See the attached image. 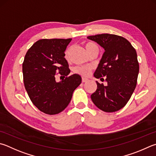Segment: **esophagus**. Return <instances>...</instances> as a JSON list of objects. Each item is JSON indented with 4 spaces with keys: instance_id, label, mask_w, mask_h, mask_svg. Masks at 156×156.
I'll return each instance as SVG.
<instances>
[{
    "instance_id": "1",
    "label": "esophagus",
    "mask_w": 156,
    "mask_h": 156,
    "mask_svg": "<svg viewBox=\"0 0 156 156\" xmlns=\"http://www.w3.org/2000/svg\"><path fill=\"white\" fill-rule=\"evenodd\" d=\"M88 81V79L86 78H82V82L83 83H86V82Z\"/></svg>"
}]
</instances>
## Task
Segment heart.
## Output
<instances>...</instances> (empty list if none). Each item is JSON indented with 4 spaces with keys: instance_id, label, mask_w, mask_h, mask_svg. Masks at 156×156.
I'll return each mask as SVG.
<instances>
[{
    "instance_id": "b5f03b06",
    "label": "heart",
    "mask_w": 156,
    "mask_h": 156,
    "mask_svg": "<svg viewBox=\"0 0 156 156\" xmlns=\"http://www.w3.org/2000/svg\"><path fill=\"white\" fill-rule=\"evenodd\" d=\"M85 48L89 52H90L91 51L95 48H98L97 45L95 44L92 42H87L85 44ZM69 52V48H67L66 52H65V57H68V54ZM92 70V67L90 66H77L73 69V72L75 73H78L83 76H87L89 75L90 71Z\"/></svg>"
}]
</instances>
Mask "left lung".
<instances>
[{
	"label": "left lung",
	"mask_w": 156,
	"mask_h": 156,
	"mask_svg": "<svg viewBox=\"0 0 156 156\" xmlns=\"http://www.w3.org/2000/svg\"><path fill=\"white\" fill-rule=\"evenodd\" d=\"M87 38L97 42L105 50L94 76L107 83L104 86L96 82L97 90L90 98L103 111H117L126 105L136 86L139 72L136 51L121 36L106 33Z\"/></svg>",
	"instance_id": "1"
}]
</instances>
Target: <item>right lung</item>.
Instances as JSON below:
<instances>
[{
	"instance_id": "right-lung-1",
	"label": "right lung",
	"mask_w": 156,
	"mask_h": 156,
	"mask_svg": "<svg viewBox=\"0 0 156 156\" xmlns=\"http://www.w3.org/2000/svg\"><path fill=\"white\" fill-rule=\"evenodd\" d=\"M72 39H41L31 46L22 63L24 87L31 101L40 111L56 115L68 106L80 76H69L65 50ZM66 77L56 83L55 74Z\"/></svg>"
}]
</instances>
